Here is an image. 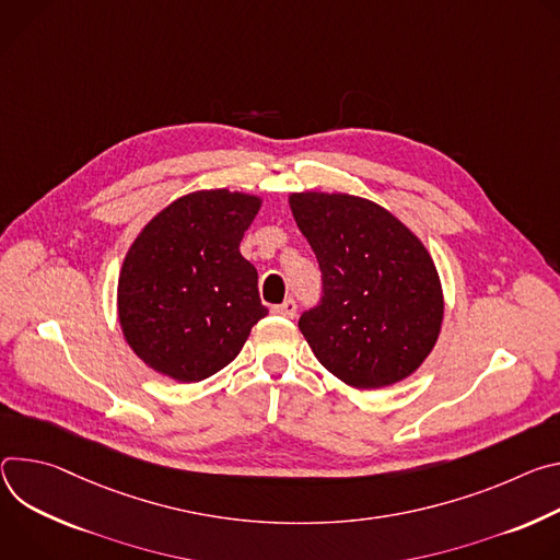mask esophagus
Segmentation results:
<instances>
[{
    "label": "esophagus",
    "mask_w": 560,
    "mask_h": 560,
    "mask_svg": "<svg viewBox=\"0 0 560 560\" xmlns=\"http://www.w3.org/2000/svg\"><path fill=\"white\" fill-rule=\"evenodd\" d=\"M271 314L282 316V318H295V314H298V302H295L293 298H287L282 304L271 306Z\"/></svg>",
    "instance_id": "obj_1"
}]
</instances>
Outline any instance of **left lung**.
<instances>
[{
	"mask_svg": "<svg viewBox=\"0 0 560 560\" xmlns=\"http://www.w3.org/2000/svg\"><path fill=\"white\" fill-rule=\"evenodd\" d=\"M289 205L323 271V298L298 323L320 364L355 389L411 376L436 345L445 308L422 242L362 198L293 194Z\"/></svg>",
	"mask_w": 560,
	"mask_h": 560,
	"instance_id": "1",
	"label": "left lung"
}]
</instances>
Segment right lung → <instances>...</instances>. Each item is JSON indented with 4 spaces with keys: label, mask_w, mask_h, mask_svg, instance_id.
<instances>
[{
    "label": "right lung",
    "mask_w": 560,
    "mask_h": 560,
    "mask_svg": "<svg viewBox=\"0 0 560 560\" xmlns=\"http://www.w3.org/2000/svg\"><path fill=\"white\" fill-rule=\"evenodd\" d=\"M260 198L226 189L171 202L136 237L117 282L131 349L162 376L198 383L226 366L269 314L240 254Z\"/></svg>",
    "instance_id": "obj_1"
}]
</instances>
